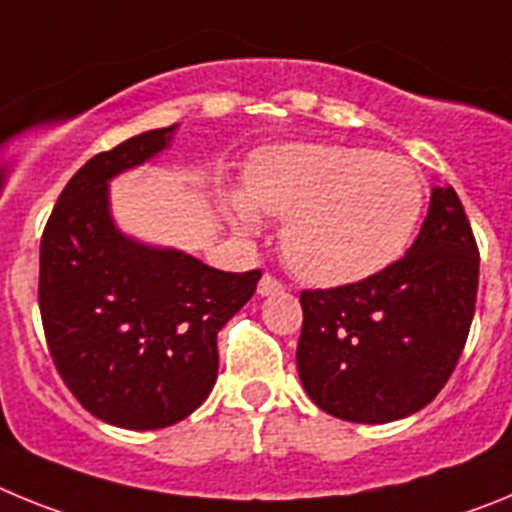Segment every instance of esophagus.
Returning a JSON list of instances; mask_svg holds the SVG:
<instances>
[{
    "instance_id": "1",
    "label": "esophagus",
    "mask_w": 512,
    "mask_h": 512,
    "mask_svg": "<svg viewBox=\"0 0 512 512\" xmlns=\"http://www.w3.org/2000/svg\"><path fill=\"white\" fill-rule=\"evenodd\" d=\"M282 289H284V284L279 282V279H274L271 274H264L259 282V287H256V292H259L261 297H266V295H274V292H282Z\"/></svg>"
}]
</instances>
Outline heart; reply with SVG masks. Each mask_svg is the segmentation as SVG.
<instances>
[{
	"label": "heart",
	"instance_id": "b5f03b06",
	"mask_svg": "<svg viewBox=\"0 0 512 512\" xmlns=\"http://www.w3.org/2000/svg\"><path fill=\"white\" fill-rule=\"evenodd\" d=\"M425 184L410 161L341 143L264 148L246 169V192L225 197L238 230H256L261 212L282 217V253L305 282L341 287L369 279L410 246Z\"/></svg>",
	"mask_w": 512,
	"mask_h": 512
}]
</instances>
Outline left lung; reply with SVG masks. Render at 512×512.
<instances>
[{"label":"left lung","mask_w":512,"mask_h":512,"mask_svg":"<svg viewBox=\"0 0 512 512\" xmlns=\"http://www.w3.org/2000/svg\"><path fill=\"white\" fill-rule=\"evenodd\" d=\"M479 251L454 187H433L408 253L384 271L300 295V382L348 423H392L449 382L469 336Z\"/></svg>","instance_id":"1"}]
</instances>
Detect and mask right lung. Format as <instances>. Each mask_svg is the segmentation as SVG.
<instances>
[{
	"instance_id": "1",
	"label": "right lung",
	"mask_w": 512,
	"mask_h": 512,
	"mask_svg": "<svg viewBox=\"0 0 512 512\" xmlns=\"http://www.w3.org/2000/svg\"><path fill=\"white\" fill-rule=\"evenodd\" d=\"M148 130L81 166L40 241L38 302L58 374L81 408L130 431L166 428L200 408L217 379V333L261 271H217L140 243L112 220L110 179L169 148Z\"/></svg>"
}]
</instances>
